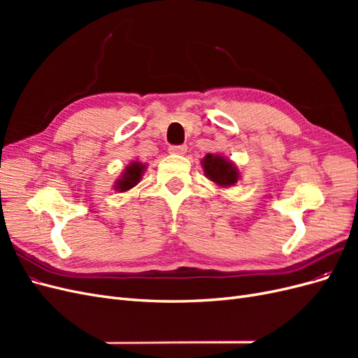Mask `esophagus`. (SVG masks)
<instances>
[{"label":"esophagus","mask_w":358,"mask_h":358,"mask_svg":"<svg viewBox=\"0 0 358 358\" xmlns=\"http://www.w3.org/2000/svg\"><path fill=\"white\" fill-rule=\"evenodd\" d=\"M170 154L173 155H185L187 154V146L180 145V146H170Z\"/></svg>","instance_id":"1"}]
</instances>
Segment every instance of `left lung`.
<instances>
[{"label": "left lung", "mask_w": 358, "mask_h": 358, "mask_svg": "<svg viewBox=\"0 0 358 358\" xmlns=\"http://www.w3.org/2000/svg\"><path fill=\"white\" fill-rule=\"evenodd\" d=\"M204 176L218 189L233 188L242 179V173L234 162L221 154H208L200 161Z\"/></svg>", "instance_id": "left-lung-1"}]
</instances>
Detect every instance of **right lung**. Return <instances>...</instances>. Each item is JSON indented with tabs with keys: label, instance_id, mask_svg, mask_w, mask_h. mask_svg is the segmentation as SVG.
<instances>
[{
	"label": "right lung",
	"instance_id": "add662e5",
	"mask_svg": "<svg viewBox=\"0 0 358 358\" xmlns=\"http://www.w3.org/2000/svg\"><path fill=\"white\" fill-rule=\"evenodd\" d=\"M146 169H148L146 162H142L138 159L129 161L128 164L124 167L121 175L116 178L113 189L117 192H127L129 189H133L137 183L142 180Z\"/></svg>",
	"mask_w": 358,
	"mask_h": 358
}]
</instances>
